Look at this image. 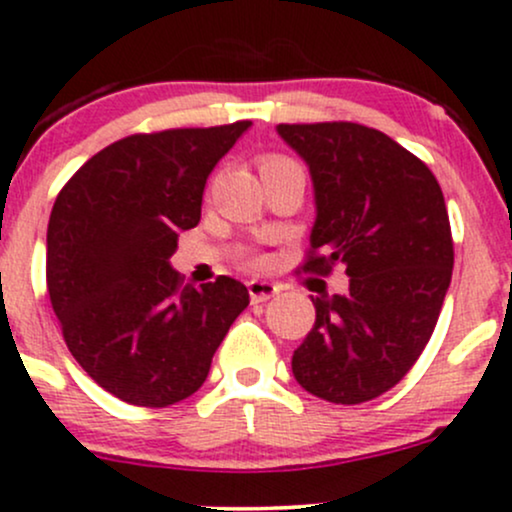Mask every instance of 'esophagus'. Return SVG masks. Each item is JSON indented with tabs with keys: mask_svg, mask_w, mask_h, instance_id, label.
<instances>
[{
	"mask_svg": "<svg viewBox=\"0 0 512 512\" xmlns=\"http://www.w3.org/2000/svg\"><path fill=\"white\" fill-rule=\"evenodd\" d=\"M247 292H250L252 304H260V301L272 299L277 294V287L272 282H265V279H250L247 282Z\"/></svg>",
	"mask_w": 512,
	"mask_h": 512,
	"instance_id": "obj_1",
	"label": "esophagus"
}]
</instances>
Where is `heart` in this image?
I'll return each mask as SVG.
<instances>
[{
	"mask_svg": "<svg viewBox=\"0 0 512 512\" xmlns=\"http://www.w3.org/2000/svg\"><path fill=\"white\" fill-rule=\"evenodd\" d=\"M287 164H294V161L282 157V154H265V157L260 159V174H265V171H272V169H279V166H287Z\"/></svg>",
	"mask_w": 512,
	"mask_h": 512,
	"instance_id": "heart-1",
	"label": "heart"
}]
</instances>
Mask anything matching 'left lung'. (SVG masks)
I'll use <instances>...</instances> for the list:
<instances>
[{
	"mask_svg": "<svg viewBox=\"0 0 512 512\" xmlns=\"http://www.w3.org/2000/svg\"><path fill=\"white\" fill-rule=\"evenodd\" d=\"M309 166L316 223L304 272L346 267L348 292L311 299L314 328L292 355L311 395L375 400L410 373L437 326L454 270L449 213L422 159L355 122L279 125Z\"/></svg>",
	"mask_w": 512,
	"mask_h": 512,
	"instance_id": "8db88e82",
	"label": "left lung"
}]
</instances>
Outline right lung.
Returning a JSON list of instances; mask_svg holds the SVG:
<instances>
[{
  "mask_svg": "<svg viewBox=\"0 0 512 512\" xmlns=\"http://www.w3.org/2000/svg\"><path fill=\"white\" fill-rule=\"evenodd\" d=\"M250 125L132 134L85 161L53 203L51 306L80 368L122 402L191 397L250 304L238 279L196 289L169 262L181 230L201 220L208 174Z\"/></svg>",
  "mask_w": 512,
  "mask_h": 512,
  "instance_id": "right-lung-1",
  "label": "right lung"
}]
</instances>
